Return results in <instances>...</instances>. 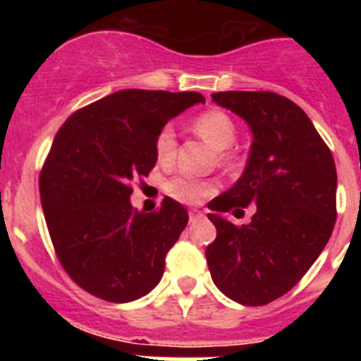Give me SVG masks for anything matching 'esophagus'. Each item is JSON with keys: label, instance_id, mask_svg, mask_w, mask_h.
Returning a JSON list of instances; mask_svg holds the SVG:
<instances>
[{"label": "esophagus", "instance_id": "obj_1", "mask_svg": "<svg viewBox=\"0 0 361 361\" xmlns=\"http://www.w3.org/2000/svg\"><path fill=\"white\" fill-rule=\"evenodd\" d=\"M202 212H199V209H191L190 212V222H197L199 219H202Z\"/></svg>", "mask_w": 361, "mask_h": 361}]
</instances>
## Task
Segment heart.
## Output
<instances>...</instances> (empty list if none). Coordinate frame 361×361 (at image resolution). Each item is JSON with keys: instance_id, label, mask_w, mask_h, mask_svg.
Wrapping results in <instances>:
<instances>
[{"instance_id": "b5f03b06", "label": "heart", "mask_w": 361, "mask_h": 361, "mask_svg": "<svg viewBox=\"0 0 361 361\" xmlns=\"http://www.w3.org/2000/svg\"><path fill=\"white\" fill-rule=\"evenodd\" d=\"M193 130L216 152L228 149L237 137V128L231 117L220 110L204 111L199 117H195ZM175 148H177V141H175L173 128L164 126L155 139V155L161 162H170L175 155ZM222 157H226V153H222ZM213 190H215V184L212 180H199V178L183 177V175L171 178L170 183L166 184V191L173 199L188 204L199 202Z\"/></svg>"}]
</instances>
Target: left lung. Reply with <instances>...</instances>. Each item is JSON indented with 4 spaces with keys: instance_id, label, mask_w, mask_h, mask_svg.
Returning a JSON list of instances; mask_svg holds the SVG:
<instances>
[{
    "instance_id": "obj_1",
    "label": "left lung",
    "mask_w": 361,
    "mask_h": 361,
    "mask_svg": "<svg viewBox=\"0 0 361 361\" xmlns=\"http://www.w3.org/2000/svg\"><path fill=\"white\" fill-rule=\"evenodd\" d=\"M213 103L247 123V164L208 204L216 238L206 247L216 288L242 305H266L293 289L329 240L336 220V166L305 111L273 92H219ZM250 225L235 226L227 212Z\"/></svg>"
}]
</instances>
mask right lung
Wrapping results in <instances>:
<instances>
[{
    "instance_id": "right-lung-1",
    "label": "right lung",
    "mask_w": 361,
    "mask_h": 361,
    "mask_svg": "<svg viewBox=\"0 0 361 361\" xmlns=\"http://www.w3.org/2000/svg\"><path fill=\"white\" fill-rule=\"evenodd\" d=\"M204 101L197 92L121 90L59 128L39 177L41 206L57 258L79 288L126 304L161 282L188 212L170 197L157 212H135L132 183L157 162L166 123Z\"/></svg>"
}]
</instances>
